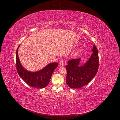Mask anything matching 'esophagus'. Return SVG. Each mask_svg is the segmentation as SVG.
Returning a JSON list of instances; mask_svg holds the SVG:
<instances>
[{"label": "esophagus", "mask_w": 120, "mask_h": 120, "mask_svg": "<svg viewBox=\"0 0 120 120\" xmlns=\"http://www.w3.org/2000/svg\"><path fill=\"white\" fill-rule=\"evenodd\" d=\"M59 64L60 66H63L64 64V62L63 60H61L60 62H59Z\"/></svg>", "instance_id": "1"}]
</instances>
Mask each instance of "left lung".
Returning <instances> with one entry per match:
<instances>
[{"mask_svg":"<svg viewBox=\"0 0 120 120\" xmlns=\"http://www.w3.org/2000/svg\"><path fill=\"white\" fill-rule=\"evenodd\" d=\"M93 54L89 60L80 66L81 58L73 59L67 62L66 82L71 88H80L88 84L95 76L99 67L98 51L95 45Z\"/></svg>","mask_w":120,"mask_h":120,"instance_id":"left-lung-1","label":"left lung"}]
</instances>
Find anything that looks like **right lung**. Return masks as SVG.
<instances>
[{"mask_svg": "<svg viewBox=\"0 0 120 120\" xmlns=\"http://www.w3.org/2000/svg\"><path fill=\"white\" fill-rule=\"evenodd\" d=\"M16 53V70L20 77L31 87L41 89L45 87L49 84L51 76L54 70L58 66L57 63H50L42 69L37 72H30L26 70L21 65L19 56L18 49Z\"/></svg>", "mask_w": 120, "mask_h": 120, "instance_id": "obj_1", "label": "right lung"}]
</instances>
